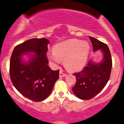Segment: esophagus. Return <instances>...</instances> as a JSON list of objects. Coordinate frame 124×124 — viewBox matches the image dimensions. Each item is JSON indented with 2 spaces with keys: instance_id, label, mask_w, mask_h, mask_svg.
<instances>
[{
  "instance_id": "34e87169",
  "label": "esophagus",
  "mask_w": 124,
  "mask_h": 124,
  "mask_svg": "<svg viewBox=\"0 0 124 124\" xmlns=\"http://www.w3.org/2000/svg\"><path fill=\"white\" fill-rule=\"evenodd\" d=\"M66 76V74L64 73V72H63V71H61L59 72V77H65V76Z\"/></svg>"
}]
</instances>
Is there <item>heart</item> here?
I'll use <instances>...</instances> for the list:
<instances>
[{"label":"heart","mask_w":124,"mask_h":124,"mask_svg":"<svg viewBox=\"0 0 124 124\" xmlns=\"http://www.w3.org/2000/svg\"><path fill=\"white\" fill-rule=\"evenodd\" d=\"M89 49L88 43L85 41L68 39L54 46V53H49L48 58L55 65L59 64L61 60L64 61V65L67 70L76 71L84 65Z\"/></svg>","instance_id":"heart-1"}]
</instances>
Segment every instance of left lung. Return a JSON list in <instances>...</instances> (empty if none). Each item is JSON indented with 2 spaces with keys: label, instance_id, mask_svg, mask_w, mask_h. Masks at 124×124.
<instances>
[{
  "label": "left lung",
  "instance_id": "left-lung-1",
  "mask_svg": "<svg viewBox=\"0 0 124 124\" xmlns=\"http://www.w3.org/2000/svg\"><path fill=\"white\" fill-rule=\"evenodd\" d=\"M93 51L100 49L104 54L102 62L98 64L89 61L81 71L75 72L76 83L72 88L74 93L82 100H90L105 87L110 78L112 60L108 46L93 37H89Z\"/></svg>",
  "mask_w": 124,
  "mask_h": 124
}]
</instances>
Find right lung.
Returning a JSON list of instances; mask_svg holds the SVG:
<instances>
[{
    "label": "right lung",
    "mask_w": 124,
    "mask_h": 124,
    "mask_svg": "<svg viewBox=\"0 0 124 124\" xmlns=\"http://www.w3.org/2000/svg\"><path fill=\"white\" fill-rule=\"evenodd\" d=\"M49 41L46 38H33L17 45L14 49L9 63L11 80L24 97L38 102L50 94L59 78V71H53L48 66L47 52ZM35 52L29 63L23 62L21 56Z\"/></svg>",
    "instance_id": "1"
}]
</instances>
